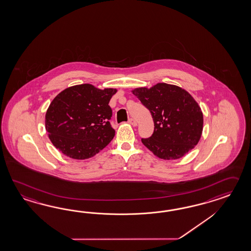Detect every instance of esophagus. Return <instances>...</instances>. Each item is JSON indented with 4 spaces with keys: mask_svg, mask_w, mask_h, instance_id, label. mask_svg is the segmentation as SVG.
<instances>
[{
    "mask_svg": "<svg viewBox=\"0 0 251 251\" xmlns=\"http://www.w3.org/2000/svg\"><path fill=\"white\" fill-rule=\"evenodd\" d=\"M128 123L131 124L132 126H137V122L135 121L134 119H132V118H130V119L128 120Z\"/></svg>",
    "mask_w": 251,
    "mask_h": 251,
    "instance_id": "34e87169",
    "label": "esophagus"
}]
</instances>
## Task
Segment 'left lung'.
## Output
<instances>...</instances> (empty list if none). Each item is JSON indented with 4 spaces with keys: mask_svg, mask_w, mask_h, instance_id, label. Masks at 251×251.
<instances>
[{
    "mask_svg": "<svg viewBox=\"0 0 251 251\" xmlns=\"http://www.w3.org/2000/svg\"><path fill=\"white\" fill-rule=\"evenodd\" d=\"M132 93L151 113L154 131L141 142L157 157L179 159L198 144L203 114L189 92L176 85L158 83L151 89H135Z\"/></svg>",
    "mask_w": 251,
    "mask_h": 251,
    "instance_id": "8db88e82",
    "label": "left lung"
}]
</instances>
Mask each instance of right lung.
Listing matches in <instances>:
<instances>
[{
	"label": "right lung",
	"instance_id": "add662e5",
	"mask_svg": "<svg viewBox=\"0 0 251 251\" xmlns=\"http://www.w3.org/2000/svg\"><path fill=\"white\" fill-rule=\"evenodd\" d=\"M116 92L80 84L59 93L45 116V128L56 149L72 159H85L106 147L115 135L109 102Z\"/></svg>",
	"mask_w": 251,
	"mask_h": 251
}]
</instances>
